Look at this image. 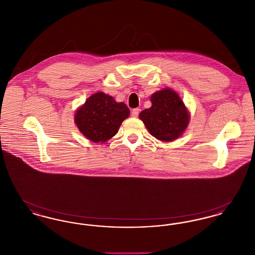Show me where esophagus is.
<instances>
[{"instance_id":"34e87169","label":"esophagus","mask_w":255,"mask_h":255,"mask_svg":"<svg viewBox=\"0 0 255 255\" xmlns=\"http://www.w3.org/2000/svg\"><path fill=\"white\" fill-rule=\"evenodd\" d=\"M139 111L140 110L138 109V108H134V109L132 110V117L137 118V116L139 114Z\"/></svg>"}]
</instances>
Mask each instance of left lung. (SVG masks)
<instances>
[{"instance_id": "1", "label": "left lung", "mask_w": 255, "mask_h": 255, "mask_svg": "<svg viewBox=\"0 0 255 255\" xmlns=\"http://www.w3.org/2000/svg\"><path fill=\"white\" fill-rule=\"evenodd\" d=\"M152 106L139 114V119L152 135L162 141L178 138L189 122V114L182 99L171 89L151 97Z\"/></svg>"}]
</instances>
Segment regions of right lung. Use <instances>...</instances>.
Returning <instances> with one entry per match:
<instances>
[{
	"mask_svg": "<svg viewBox=\"0 0 255 255\" xmlns=\"http://www.w3.org/2000/svg\"><path fill=\"white\" fill-rule=\"evenodd\" d=\"M130 111L124 103L104 93H97L86 100L75 113V123L79 131L94 142H105L118 133L122 122Z\"/></svg>",
	"mask_w": 255,
	"mask_h": 255,
	"instance_id": "right-lung-1",
	"label": "right lung"
}]
</instances>
